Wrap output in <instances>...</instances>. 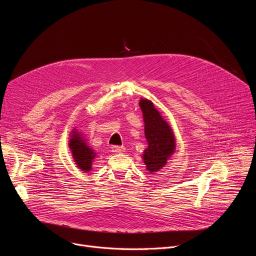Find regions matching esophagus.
Returning a JSON list of instances; mask_svg holds the SVG:
<instances>
[{"label": "esophagus", "mask_w": 256, "mask_h": 256, "mask_svg": "<svg viewBox=\"0 0 256 256\" xmlns=\"http://www.w3.org/2000/svg\"><path fill=\"white\" fill-rule=\"evenodd\" d=\"M124 147H120V146H112V151L114 152V153H122V152H124Z\"/></svg>", "instance_id": "34e87169"}]
</instances>
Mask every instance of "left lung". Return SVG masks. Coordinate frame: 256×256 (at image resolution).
Returning <instances> with one entry per match:
<instances>
[{"label":"left lung","instance_id":"left-lung-1","mask_svg":"<svg viewBox=\"0 0 256 256\" xmlns=\"http://www.w3.org/2000/svg\"><path fill=\"white\" fill-rule=\"evenodd\" d=\"M140 106L144 114V136L148 142V148L144 150L142 158L147 169L155 172L166 164L167 159L174 152L175 140L169 124L151 101L142 99Z\"/></svg>","mask_w":256,"mask_h":256}]
</instances>
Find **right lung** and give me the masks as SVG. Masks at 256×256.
Wrapping results in <instances>:
<instances>
[{"mask_svg": "<svg viewBox=\"0 0 256 256\" xmlns=\"http://www.w3.org/2000/svg\"><path fill=\"white\" fill-rule=\"evenodd\" d=\"M72 138L70 140V148L72 152V157L75 159L76 164L80 169L84 171L91 170V165L94 159V152L86 144L85 140L80 138L79 134H72Z\"/></svg>", "mask_w": 256, "mask_h": 256, "instance_id": "right-lung-1", "label": "right lung"}]
</instances>
